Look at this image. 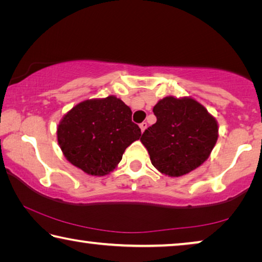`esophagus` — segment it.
<instances>
[{
	"label": "esophagus",
	"mask_w": 262,
	"mask_h": 262,
	"mask_svg": "<svg viewBox=\"0 0 262 262\" xmlns=\"http://www.w3.org/2000/svg\"><path fill=\"white\" fill-rule=\"evenodd\" d=\"M148 127V123L147 122H142V123H140V128H141V132L143 133L144 130H145V128Z\"/></svg>",
	"instance_id": "1"
}]
</instances>
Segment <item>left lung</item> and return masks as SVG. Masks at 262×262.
I'll return each mask as SVG.
<instances>
[{
  "instance_id": "1",
  "label": "left lung",
  "mask_w": 262,
  "mask_h": 262,
  "mask_svg": "<svg viewBox=\"0 0 262 262\" xmlns=\"http://www.w3.org/2000/svg\"><path fill=\"white\" fill-rule=\"evenodd\" d=\"M157 121L141 136L152 165L168 177H181L205 163L219 137L216 119L190 97H165L154 106Z\"/></svg>"
}]
</instances>
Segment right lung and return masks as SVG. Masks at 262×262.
<instances>
[{"mask_svg": "<svg viewBox=\"0 0 262 262\" xmlns=\"http://www.w3.org/2000/svg\"><path fill=\"white\" fill-rule=\"evenodd\" d=\"M57 143L74 166L101 177L120 163L127 147L141 136L132 110L115 96L88 99L69 111L57 126Z\"/></svg>", "mask_w": 262, "mask_h": 262, "instance_id": "1", "label": "right lung"}]
</instances>
